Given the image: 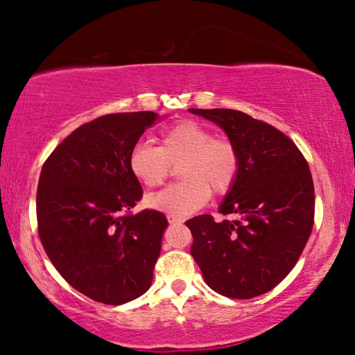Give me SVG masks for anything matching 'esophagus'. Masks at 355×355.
Listing matches in <instances>:
<instances>
[{"label": "esophagus", "instance_id": "34e87169", "mask_svg": "<svg viewBox=\"0 0 355 355\" xmlns=\"http://www.w3.org/2000/svg\"><path fill=\"white\" fill-rule=\"evenodd\" d=\"M166 218H168V221H170V225H182L184 223V218H181V216H176L171 214H168Z\"/></svg>", "mask_w": 355, "mask_h": 355}]
</instances>
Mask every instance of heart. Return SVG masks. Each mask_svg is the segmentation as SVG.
<instances>
[{"label": "heart", "mask_w": 355, "mask_h": 355, "mask_svg": "<svg viewBox=\"0 0 355 355\" xmlns=\"http://www.w3.org/2000/svg\"><path fill=\"white\" fill-rule=\"evenodd\" d=\"M179 163L182 181L148 196L149 207L176 216L193 214L212 193L227 195L241 170L237 145L193 120H182L162 130L159 146L137 141L128 157L130 174L146 189L160 187L171 174L173 165Z\"/></svg>", "instance_id": "b5f03b06"}]
</instances>
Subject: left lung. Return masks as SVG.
Segmentation results:
<instances>
[{
    "instance_id": "8db88e82",
    "label": "left lung",
    "mask_w": 355,
    "mask_h": 355,
    "mask_svg": "<svg viewBox=\"0 0 355 355\" xmlns=\"http://www.w3.org/2000/svg\"><path fill=\"white\" fill-rule=\"evenodd\" d=\"M226 130L237 145L241 170L220 207L235 220L198 215L185 221L190 254L216 293L250 300L293 270L312 234L315 189L306 157L271 124L232 109H190Z\"/></svg>"
}]
</instances>
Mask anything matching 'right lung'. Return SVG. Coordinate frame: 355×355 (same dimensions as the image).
<instances>
[{
	"mask_svg": "<svg viewBox=\"0 0 355 355\" xmlns=\"http://www.w3.org/2000/svg\"><path fill=\"white\" fill-rule=\"evenodd\" d=\"M154 112L95 118L59 143L42 166L37 229L60 276L90 300L120 306L153 282L168 226L159 210L132 214L143 189L128 157Z\"/></svg>",
	"mask_w": 355,
	"mask_h": 355,
	"instance_id": "1",
	"label": "right lung"
}]
</instances>
